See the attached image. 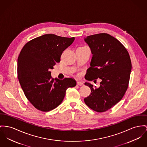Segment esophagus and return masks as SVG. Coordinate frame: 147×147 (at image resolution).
I'll list each match as a JSON object with an SVG mask.
<instances>
[{
  "instance_id": "34e87169",
  "label": "esophagus",
  "mask_w": 147,
  "mask_h": 147,
  "mask_svg": "<svg viewBox=\"0 0 147 147\" xmlns=\"http://www.w3.org/2000/svg\"><path fill=\"white\" fill-rule=\"evenodd\" d=\"M77 84H78V85H80V86L84 85L83 82H81V81H78V82H77Z\"/></svg>"
}]
</instances>
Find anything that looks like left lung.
Returning <instances> with one entry per match:
<instances>
[{
	"instance_id": "obj_1",
	"label": "left lung",
	"mask_w": 147,
	"mask_h": 147,
	"mask_svg": "<svg viewBox=\"0 0 147 147\" xmlns=\"http://www.w3.org/2000/svg\"><path fill=\"white\" fill-rule=\"evenodd\" d=\"M84 40L92 54L85 79L94 82L101 80L98 88L85 83L91 94L84 101L92 110L105 112L119 102L127 90L131 69L130 56L117 39L107 33L91 35Z\"/></svg>"
}]
</instances>
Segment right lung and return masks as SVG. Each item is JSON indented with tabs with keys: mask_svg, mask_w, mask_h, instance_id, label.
Segmentation results:
<instances>
[{
	"mask_svg": "<svg viewBox=\"0 0 147 147\" xmlns=\"http://www.w3.org/2000/svg\"><path fill=\"white\" fill-rule=\"evenodd\" d=\"M67 38L47 34L27 42L20 52L17 74L25 96L33 106L47 112L62 102L69 88L75 87L72 78H52L51 69L60 62L61 56L74 41Z\"/></svg>",
	"mask_w": 147,
	"mask_h": 147,
	"instance_id": "right-lung-1",
	"label": "right lung"
}]
</instances>
